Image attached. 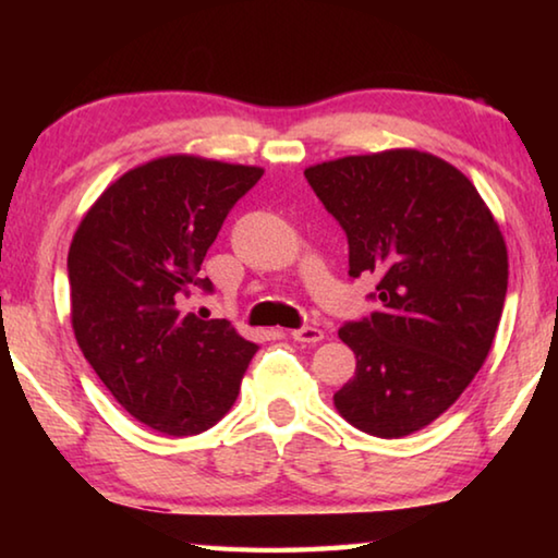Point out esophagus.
<instances>
[{"mask_svg": "<svg viewBox=\"0 0 558 558\" xmlns=\"http://www.w3.org/2000/svg\"><path fill=\"white\" fill-rule=\"evenodd\" d=\"M290 337L295 339V342H302V344H317V342H323V339H325V332L319 327L305 325V327H300V329H292Z\"/></svg>", "mask_w": 558, "mask_h": 558, "instance_id": "34e87169", "label": "esophagus"}]
</instances>
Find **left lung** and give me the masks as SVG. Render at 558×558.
Returning a JSON list of instances; mask_svg holds the SVG:
<instances>
[{
    "mask_svg": "<svg viewBox=\"0 0 558 558\" xmlns=\"http://www.w3.org/2000/svg\"><path fill=\"white\" fill-rule=\"evenodd\" d=\"M305 179L347 233L349 278L376 276V313L339 329L356 372L337 411L369 436H409L487 359L507 295L502 233L470 179L418 149L342 157Z\"/></svg>",
    "mask_w": 558,
    "mask_h": 558,
    "instance_id": "8db88e82",
    "label": "left lung"
}]
</instances>
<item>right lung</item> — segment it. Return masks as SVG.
I'll use <instances>...</instances> for the list:
<instances>
[{
  "label": "right lung",
  "instance_id": "1",
  "mask_svg": "<svg viewBox=\"0 0 558 558\" xmlns=\"http://www.w3.org/2000/svg\"><path fill=\"white\" fill-rule=\"evenodd\" d=\"M260 167L172 155L130 169L83 216L69 251L71 319L106 389L165 436H196L231 409L258 344L229 319L186 313L214 282L202 263Z\"/></svg>",
  "mask_w": 558,
  "mask_h": 558
}]
</instances>
